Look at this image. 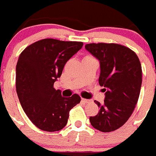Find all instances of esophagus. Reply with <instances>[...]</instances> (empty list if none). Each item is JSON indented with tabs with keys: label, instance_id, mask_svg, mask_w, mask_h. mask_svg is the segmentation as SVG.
<instances>
[{
	"label": "esophagus",
	"instance_id": "esophagus-1",
	"mask_svg": "<svg viewBox=\"0 0 156 156\" xmlns=\"http://www.w3.org/2000/svg\"><path fill=\"white\" fill-rule=\"evenodd\" d=\"M81 101H82L83 103H89L91 102V100L85 99V98H81Z\"/></svg>",
	"mask_w": 156,
	"mask_h": 156
}]
</instances>
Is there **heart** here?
Returning a JSON list of instances; mask_svg holds the SVG:
<instances>
[{
  "instance_id": "b5f03b06",
  "label": "heart",
  "mask_w": 156,
  "mask_h": 156,
  "mask_svg": "<svg viewBox=\"0 0 156 156\" xmlns=\"http://www.w3.org/2000/svg\"><path fill=\"white\" fill-rule=\"evenodd\" d=\"M86 57H89V56H86Z\"/></svg>"
}]
</instances>
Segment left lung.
<instances>
[{"label": "left lung", "instance_id": "obj_1", "mask_svg": "<svg viewBox=\"0 0 156 156\" xmlns=\"http://www.w3.org/2000/svg\"><path fill=\"white\" fill-rule=\"evenodd\" d=\"M85 49L100 62L98 82L105 88L104 102L94 101L100 108L89 118L91 126L103 132L122 127L137 104L142 86V66L136 54L119 44L91 43Z\"/></svg>", "mask_w": 156, "mask_h": 156}]
</instances>
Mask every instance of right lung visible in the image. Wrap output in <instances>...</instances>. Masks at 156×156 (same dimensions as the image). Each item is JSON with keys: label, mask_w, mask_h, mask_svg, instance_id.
<instances>
[{"label": "right lung", "mask_w": 156, "mask_h": 156, "mask_svg": "<svg viewBox=\"0 0 156 156\" xmlns=\"http://www.w3.org/2000/svg\"><path fill=\"white\" fill-rule=\"evenodd\" d=\"M80 41L46 38L26 48L16 65V91L23 110L41 130L56 132L66 126L69 112L80 96L62 97L54 83L66 62L82 48Z\"/></svg>", "instance_id": "obj_1"}]
</instances>
